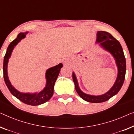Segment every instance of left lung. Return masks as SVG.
I'll return each instance as SVG.
<instances>
[{"mask_svg":"<svg viewBox=\"0 0 134 134\" xmlns=\"http://www.w3.org/2000/svg\"><path fill=\"white\" fill-rule=\"evenodd\" d=\"M97 35L96 41L97 43H100V45L107 51L109 52L114 57L117 65L118 67V76H117L116 81L110 90L103 95L95 96H91L83 93L80 90L76 77L75 76V73H73V80L75 83L76 92L82 99L91 103L103 102L118 93L124 82L126 70L124 53H123V49L119 41H117L110 34L105 31L97 32Z\"/></svg>","mask_w":134,"mask_h":134,"instance_id":"obj_1","label":"left lung"}]
</instances>
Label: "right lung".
<instances>
[{
  "label": "right lung",
  "mask_w": 134,
  "mask_h": 134,
  "mask_svg": "<svg viewBox=\"0 0 134 134\" xmlns=\"http://www.w3.org/2000/svg\"><path fill=\"white\" fill-rule=\"evenodd\" d=\"M26 33H20L18 35L17 37L9 44L8 47L7 52L4 57L3 65V77L4 81L7 85L8 88L9 89L10 92L13 95L17 97L18 99L26 103L27 105H30L32 106L39 105L43 103L46 102L47 101L52 97L53 94V88L58 76L59 73L60 72V69L63 66L61 63L59 64L56 66L50 68L46 71V86L44 88L43 91L39 93L29 94V93H22L18 91L14 88L12 86L11 82H10L7 74V65L8 62L9 58L10 56L11 55L12 51L14 47L17 44V43L21 40V39L25 37Z\"/></svg>",
  "instance_id": "obj_1"
}]
</instances>
